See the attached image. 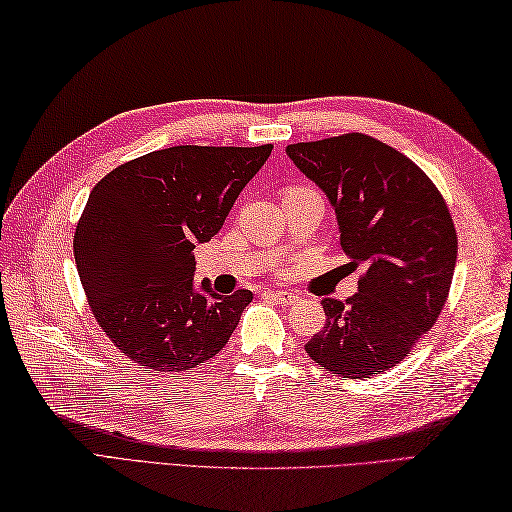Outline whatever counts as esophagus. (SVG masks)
<instances>
[{"mask_svg": "<svg viewBox=\"0 0 512 512\" xmlns=\"http://www.w3.org/2000/svg\"><path fill=\"white\" fill-rule=\"evenodd\" d=\"M269 296L274 298L278 305H294V302L300 300V296L291 294V291H269Z\"/></svg>", "mask_w": 512, "mask_h": 512, "instance_id": "obj_1", "label": "esophagus"}]
</instances>
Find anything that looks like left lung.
<instances>
[{"label": "left lung", "instance_id": "obj_1", "mask_svg": "<svg viewBox=\"0 0 512 512\" xmlns=\"http://www.w3.org/2000/svg\"><path fill=\"white\" fill-rule=\"evenodd\" d=\"M296 168L327 194L358 294L325 298L327 322L305 344L340 378H369L402 362L440 316L451 289L457 234L435 183L369 134L287 145Z\"/></svg>", "mask_w": 512, "mask_h": 512}]
</instances>
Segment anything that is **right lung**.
<instances>
[{
    "instance_id": "1",
    "label": "right lung",
    "mask_w": 512,
    "mask_h": 512,
    "mask_svg": "<svg viewBox=\"0 0 512 512\" xmlns=\"http://www.w3.org/2000/svg\"><path fill=\"white\" fill-rule=\"evenodd\" d=\"M274 145H174L114 168L95 185L75 232L92 316L141 369L190 371L221 351L252 302L194 287V247L223 227Z\"/></svg>"
}]
</instances>
